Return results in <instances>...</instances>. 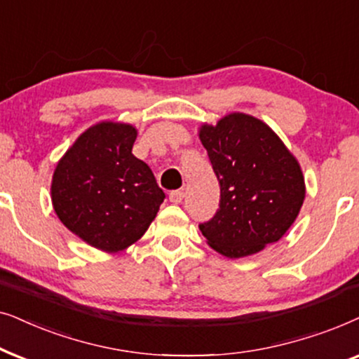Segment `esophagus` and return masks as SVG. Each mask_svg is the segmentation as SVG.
Segmentation results:
<instances>
[{
	"label": "esophagus",
	"instance_id": "34e87169",
	"mask_svg": "<svg viewBox=\"0 0 359 359\" xmlns=\"http://www.w3.org/2000/svg\"><path fill=\"white\" fill-rule=\"evenodd\" d=\"M184 197H185L184 190H174V192L169 194V200L172 203H182Z\"/></svg>",
	"mask_w": 359,
	"mask_h": 359
}]
</instances>
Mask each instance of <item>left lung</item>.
I'll return each instance as SVG.
<instances>
[{"label":"left lung","mask_w":359,"mask_h":359,"mask_svg":"<svg viewBox=\"0 0 359 359\" xmlns=\"http://www.w3.org/2000/svg\"><path fill=\"white\" fill-rule=\"evenodd\" d=\"M198 137L219 182V208L200 224L219 255L238 259L279 241L299 217L305 179L299 161L261 119L229 113Z\"/></svg>","instance_id":"left-lung-1"}]
</instances>
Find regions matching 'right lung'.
<instances>
[{
	"label": "right lung",
	"instance_id": "1",
	"mask_svg": "<svg viewBox=\"0 0 359 359\" xmlns=\"http://www.w3.org/2000/svg\"><path fill=\"white\" fill-rule=\"evenodd\" d=\"M136 136L128 123L93 124L60 157L52 175L57 217L100 251L135 245L165 198L149 165L133 154Z\"/></svg>",
	"mask_w": 359,
	"mask_h": 359
}]
</instances>
